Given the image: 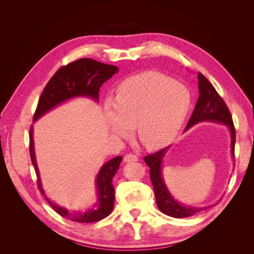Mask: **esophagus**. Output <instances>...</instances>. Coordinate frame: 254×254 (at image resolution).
<instances>
[{"instance_id": "34e87169", "label": "esophagus", "mask_w": 254, "mask_h": 254, "mask_svg": "<svg viewBox=\"0 0 254 254\" xmlns=\"http://www.w3.org/2000/svg\"><path fill=\"white\" fill-rule=\"evenodd\" d=\"M139 160L135 155L133 153H127V155L124 157V162L125 163H130V162H135V161Z\"/></svg>"}]
</instances>
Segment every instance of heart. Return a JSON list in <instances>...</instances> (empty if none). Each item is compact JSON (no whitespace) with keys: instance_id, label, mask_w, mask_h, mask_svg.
Segmentation results:
<instances>
[{"instance_id":"1","label":"heart","mask_w":254,"mask_h":254,"mask_svg":"<svg viewBox=\"0 0 254 254\" xmlns=\"http://www.w3.org/2000/svg\"><path fill=\"white\" fill-rule=\"evenodd\" d=\"M190 102L188 88L165 75L133 76L119 84L113 102H106L107 126L113 135L126 139L135 124L137 136L145 147H163L179 132Z\"/></svg>"}]
</instances>
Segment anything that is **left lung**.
<instances>
[{
    "mask_svg": "<svg viewBox=\"0 0 254 254\" xmlns=\"http://www.w3.org/2000/svg\"><path fill=\"white\" fill-rule=\"evenodd\" d=\"M198 89L199 97L193 114L188 123L186 130L193 127L194 125L201 122H214L224 124L228 127L231 136V155L234 158V145H235V129L231 113H230L227 105L222 101V98L217 93V91L212 86V83L207 80L201 73H198ZM171 146L161 149L155 153L144 158L145 163L150 167V180L155 190V196L159 210L175 218L190 217L204 209H209L210 206L197 207L180 203L172 196L168 190L162 176V163L163 159Z\"/></svg>",
    "mask_w": 254,
    "mask_h": 254,
    "instance_id": "left-lung-1",
    "label": "left lung"
}]
</instances>
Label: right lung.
<instances>
[{
  "instance_id": "obj_1",
  "label": "right lung",
  "mask_w": 254,
  "mask_h": 254,
  "mask_svg": "<svg viewBox=\"0 0 254 254\" xmlns=\"http://www.w3.org/2000/svg\"><path fill=\"white\" fill-rule=\"evenodd\" d=\"M118 72V66L98 63V61L90 58H81L60 67L42 91L33 122L38 121L45 113L75 97H90L95 102H98V92L102 84ZM33 132L34 128L32 126L29 130V153L38 177L37 184L41 194L44 195L53 210L70 220L76 222H88V224L99 221L108 216L114 206L115 195L112 179L118 173L123 157L119 156L109 160L99 170L95 180L97 200L93 207L86 212L68 211L51 201V199L45 195L36 161Z\"/></svg>"
}]
</instances>
